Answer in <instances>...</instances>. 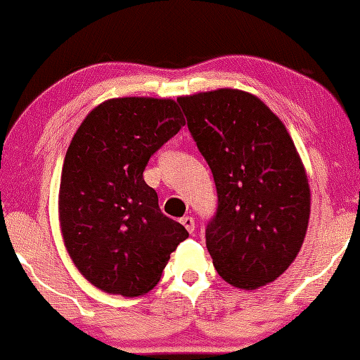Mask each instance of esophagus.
Wrapping results in <instances>:
<instances>
[{"instance_id": "esophagus-1", "label": "esophagus", "mask_w": 360, "mask_h": 360, "mask_svg": "<svg viewBox=\"0 0 360 360\" xmlns=\"http://www.w3.org/2000/svg\"><path fill=\"white\" fill-rule=\"evenodd\" d=\"M180 221H181V225H184V227L188 230V233H193L195 232V220H193V217H184V219H181Z\"/></svg>"}]
</instances>
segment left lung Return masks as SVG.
Instances as JSON below:
<instances>
[{
  "mask_svg": "<svg viewBox=\"0 0 360 360\" xmlns=\"http://www.w3.org/2000/svg\"><path fill=\"white\" fill-rule=\"evenodd\" d=\"M176 101L214 173L219 207L205 238L217 272L245 290L274 282L299 254L310 215L309 180L287 128L233 88Z\"/></svg>",
  "mask_w": 360,
  "mask_h": 360,
  "instance_id": "left-lung-1",
  "label": "left lung"
}]
</instances>
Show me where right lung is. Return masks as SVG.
I'll list each match as a JSON object with an SVG mask.
<instances>
[{
  "label": "right lung",
  "instance_id": "add662e5",
  "mask_svg": "<svg viewBox=\"0 0 360 360\" xmlns=\"http://www.w3.org/2000/svg\"><path fill=\"white\" fill-rule=\"evenodd\" d=\"M184 125L176 101L125 96L93 108L73 135L61 170L60 227L73 264L100 290L150 292L188 237L143 180L150 157Z\"/></svg>",
  "mask_w": 360,
  "mask_h": 360
}]
</instances>
